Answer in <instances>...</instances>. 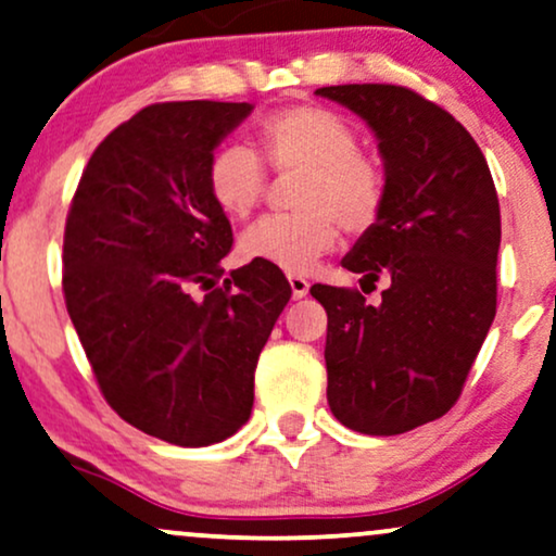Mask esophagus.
Segmentation results:
<instances>
[{
    "label": "esophagus",
    "mask_w": 556,
    "mask_h": 556,
    "mask_svg": "<svg viewBox=\"0 0 556 556\" xmlns=\"http://www.w3.org/2000/svg\"><path fill=\"white\" fill-rule=\"evenodd\" d=\"M287 279H290L292 298H294V300H302L307 292H311V282H307L305 277H300V274H290V277H287Z\"/></svg>",
    "instance_id": "1"
}]
</instances>
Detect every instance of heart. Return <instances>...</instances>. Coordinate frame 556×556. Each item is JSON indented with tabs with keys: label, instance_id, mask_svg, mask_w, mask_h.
<instances>
[{
	"label": "heart",
	"instance_id": "b5f03b06",
	"mask_svg": "<svg viewBox=\"0 0 556 556\" xmlns=\"http://www.w3.org/2000/svg\"><path fill=\"white\" fill-rule=\"evenodd\" d=\"M262 151L274 172H302L294 197L300 213L266 217L241 236V254L277 269L302 274L330 254L349 233H364L379 220L388 200V177L341 115L298 104L264 117ZM207 192L220 213L243 220L266 192V168L245 143L220 146L207 164Z\"/></svg>",
	"mask_w": 556,
	"mask_h": 556
}]
</instances>
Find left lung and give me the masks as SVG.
I'll return each instance as SVG.
<instances>
[{
  "label": "left lung",
  "instance_id": "obj_1",
  "mask_svg": "<svg viewBox=\"0 0 556 556\" xmlns=\"http://www.w3.org/2000/svg\"><path fill=\"white\" fill-rule=\"evenodd\" d=\"M315 94L369 125L388 177L382 215L341 262L369 282L388 277L382 302L311 287L328 313V405L351 431L405 433L452 410L493 326L497 192L465 125L413 89L341 84Z\"/></svg>",
  "mask_w": 556,
  "mask_h": 556
}]
</instances>
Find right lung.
<instances>
[{"instance_id": "obj_1", "label": "right lung", "mask_w": 556, "mask_h": 556, "mask_svg": "<svg viewBox=\"0 0 556 556\" xmlns=\"http://www.w3.org/2000/svg\"><path fill=\"white\" fill-rule=\"evenodd\" d=\"M249 102H161L91 153L63 233V298L112 410L177 446L233 435L290 282L251 262L223 285L233 230L207 192Z\"/></svg>"}]
</instances>
